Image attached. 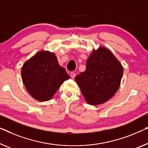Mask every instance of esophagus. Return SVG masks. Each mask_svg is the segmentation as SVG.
Returning <instances> with one entry per match:
<instances>
[{"instance_id": "34e87169", "label": "esophagus", "mask_w": 148, "mask_h": 148, "mask_svg": "<svg viewBox=\"0 0 148 148\" xmlns=\"http://www.w3.org/2000/svg\"><path fill=\"white\" fill-rule=\"evenodd\" d=\"M70 76H71V78L74 79L75 77V73H73V72H71Z\"/></svg>"}]
</instances>
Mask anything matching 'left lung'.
<instances>
[{"label": "left lung", "instance_id": "left-lung-1", "mask_svg": "<svg viewBox=\"0 0 148 148\" xmlns=\"http://www.w3.org/2000/svg\"><path fill=\"white\" fill-rule=\"evenodd\" d=\"M86 62V69L75 77V81L89 104H102L118 90L123 67L113 53L104 47L93 50Z\"/></svg>", "mask_w": 148, "mask_h": 148}]
</instances>
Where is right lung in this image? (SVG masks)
<instances>
[{
	"mask_svg": "<svg viewBox=\"0 0 148 148\" xmlns=\"http://www.w3.org/2000/svg\"><path fill=\"white\" fill-rule=\"evenodd\" d=\"M21 75L29 93L40 101L50 100L62 83L69 79L54 53L49 51H40L25 62Z\"/></svg>",
	"mask_w": 148,
	"mask_h": 148,
	"instance_id": "1",
	"label": "right lung"
}]
</instances>
